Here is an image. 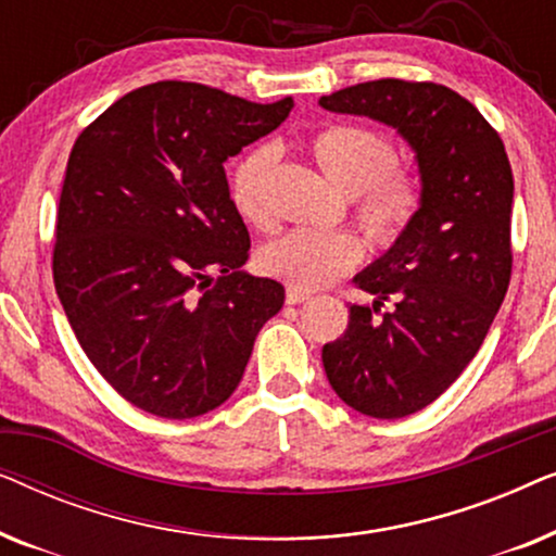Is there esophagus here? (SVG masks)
<instances>
[{"label":"esophagus","instance_id":"obj_1","mask_svg":"<svg viewBox=\"0 0 556 556\" xmlns=\"http://www.w3.org/2000/svg\"><path fill=\"white\" fill-rule=\"evenodd\" d=\"M286 301L288 303H306V301H311V293L308 291H301V288H288L286 291Z\"/></svg>","mask_w":556,"mask_h":556}]
</instances>
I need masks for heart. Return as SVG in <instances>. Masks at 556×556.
I'll use <instances>...</instances> for the list:
<instances>
[{"mask_svg": "<svg viewBox=\"0 0 556 556\" xmlns=\"http://www.w3.org/2000/svg\"><path fill=\"white\" fill-rule=\"evenodd\" d=\"M314 159L339 189L356 197V219L377 245L397 242L420 210V181L397 169V149L384 134L359 124H339L311 141ZM276 164L273 147H255L235 164L230 192L238 212L263 223V187ZM362 261V242L352 232L291 230L265 242L257 265L265 276L314 291L346 276Z\"/></svg>", "mask_w": 556, "mask_h": 556, "instance_id": "obj_1", "label": "heart"}]
</instances>
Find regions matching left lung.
I'll return each instance as SVG.
<instances>
[{
    "label": "left lung",
    "mask_w": 556,
    "mask_h": 556,
    "mask_svg": "<svg viewBox=\"0 0 556 556\" xmlns=\"http://www.w3.org/2000/svg\"><path fill=\"white\" fill-rule=\"evenodd\" d=\"M318 105L392 126L420 172L413 225L354 276L375 301L349 306L346 331L321 352L329 384L349 407L397 420L428 407L460 377L504 303L511 164L476 105L435 83H359L321 96ZM390 298L395 308L377 319Z\"/></svg>",
    "instance_id": "8db88e82"
}]
</instances>
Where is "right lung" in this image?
<instances>
[{"mask_svg":"<svg viewBox=\"0 0 556 556\" xmlns=\"http://www.w3.org/2000/svg\"><path fill=\"white\" fill-rule=\"evenodd\" d=\"M291 109L164 80L118 98L75 141L55 291L93 367L143 413L189 420L223 405L283 306L278 280L242 270L250 235L223 164Z\"/></svg>","mask_w":556,"mask_h":556,"instance_id":"obj_1","label":"right lung"}]
</instances>
